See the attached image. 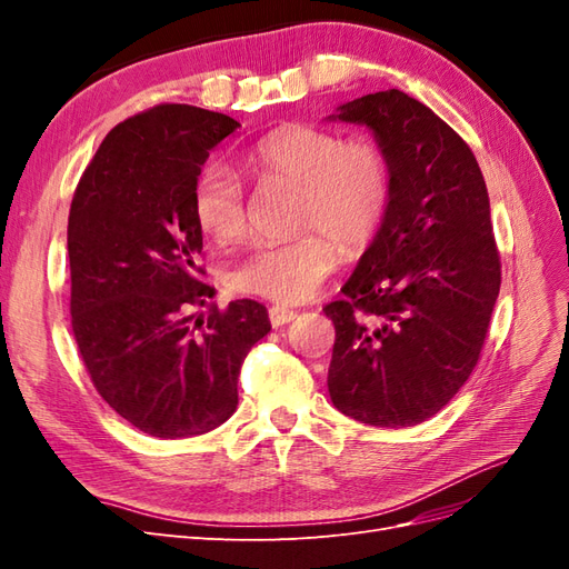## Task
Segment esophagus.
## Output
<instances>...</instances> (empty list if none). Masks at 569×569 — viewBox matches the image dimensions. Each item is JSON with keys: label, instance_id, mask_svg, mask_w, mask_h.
<instances>
[{"label": "esophagus", "instance_id": "obj_1", "mask_svg": "<svg viewBox=\"0 0 569 569\" xmlns=\"http://www.w3.org/2000/svg\"><path fill=\"white\" fill-rule=\"evenodd\" d=\"M268 318L272 327H280L287 325L297 318V311H291V308H282V306H270L268 308Z\"/></svg>", "mask_w": 569, "mask_h": 569}]
</instances>
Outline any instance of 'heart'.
Returning a JSON list of instances; mask_svg holds the SVG:
<instances>
[{
	"instance_id": "heart-1",
	"label": "heart",
	"mask_w": 569,
	"mask_h": 569,
	"mask_svg": "<svg viewBox=\"0 0 569 569\" xmlns=\"http://www.w3.org/2000/svg\"><path fill=\"white\" fill-rule=\"evenodd\" d=\"M247 166L263 182L297 187L295 230L278 244L256 247L237 261L228 282L234 291L278 303L311 299L337 266V249L353 253L380 232L391 201V161L372 137H343L335 130L295 123L258 140ZM197 226L218 244L244 239V182L226 163L201 170L192 194Z\"/></svg>"
}]
</instances>
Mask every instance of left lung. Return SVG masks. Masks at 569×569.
<instances>
[{
	"label": "left lung",
	"instance_id": "1",
	"mask_svg": "<svg viewBox=\"0 0 569 569\" xmlns=\"http://www.w3.org/2000/svg\"><path fill=\"white\" fill-rule=\"evenodd\" d=\"M368 126L391 161L380 232L322 311L335 322L330 399L358 422L412 427L472 375L501 289L485 176L462 137L401 90L330 116Z\"/></svg>",
	"mask_w": 569,
	"mask_h": 569
}]
</instances>
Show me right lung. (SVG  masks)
Segmentation results:
<instances>
[{
  "mask_svg": "<svg viewBox=\"0 0 569 569\" xmlns=\"http://www.w3.org/2000/svg\"><path fill=\"white\" fill-rule=\"evenodd\" d=\"M226 113L159 104L118 123L84 168L68 213L71 325L90 380L120 418L159 439L211 432L237 410L266 306L218 308L203 282L192 194ZM206 307L191 325L188 311Z\"/></svg>",
  "mask_w": 569,
  "mask_h": 569,
  "instance_id": "add662e5",
  "label": "right lung"
}]
</instances>
